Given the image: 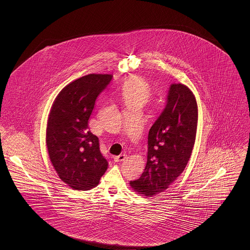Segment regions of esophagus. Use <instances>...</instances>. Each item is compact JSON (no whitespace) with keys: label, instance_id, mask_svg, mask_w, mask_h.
I'll return each instance as SVG.
<instances>
[{"label":"esophagus","instance_id":"34e87169","mask_svg":"<svg viewBox=\"0 0 250 250\" xmlns=\"http://www.w3.org/2000/svg\"><path fill=\"white\" fill-rule=\"evenodd\" d=\"M125 158H126L125 154H121V155H117V156H114V161L115 162H121V161H124Z\"/></svg>","mask_w":250,"mask_h":250}]
</instances>
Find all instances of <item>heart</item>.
<instances>
[{
    "instance_id": "obj_1",
    "label": "heart",
    "mask_w": 250,
    "mask_h": 250,
    "mask_svg": "<svg viewBox=\"0 0 250 250\" xmlns=\"http://www.w3.org/2000/svg\"><path fill=\"white\" fill-rule=\"evenodd\" d=\"M123 97L126 106H143L150 97V89L147 83L141 78L133 77L124 85Z\"/></svg>"
}]
</instances>
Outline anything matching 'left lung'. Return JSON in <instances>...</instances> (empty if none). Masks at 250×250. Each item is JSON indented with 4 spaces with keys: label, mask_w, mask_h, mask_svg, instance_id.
<instances>
[{
    "label": "left lung",
    "mask_w": 250,
    "mask_h": 250,
    "mask_svg": "<svg viewBox=\"0 0 250 250\" xmlns=\"http://www.w3.org/2000/svg\"><path fill=\"white\" fill-rule=\"evenodd\" d=\"M198 106L190 89L171 84L166 107L149 130L147 163L133 190L144 196L163 192L184 171L195 143Z\"/></svg>",
    "instance_id": "obj_1"
}]
</instances>
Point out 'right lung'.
I'll return each instance as SVG.
<instances>
[{
  "label": "right lung",
  "mask_w": 250,
  "mask_h": 250,
  "mask_svg": "<svg viewBox=\"0 0 250 250\" xmlns=\"http://www.w3.org/2000/svg\"><path fill=\"white\" fill-rule=\"evenodd\" d=\"M111 80L107 74L82 77L60 92L50 109L46 135L48 155L61 180L73 189L95 188L107 170V160L88 123L98 95Z\"/></svg>",
  "instance_id": "obj_1"
}]
</instances>
